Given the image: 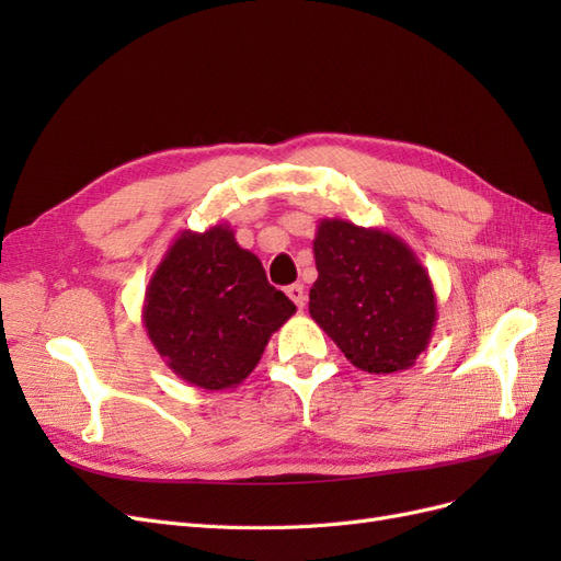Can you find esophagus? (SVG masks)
Instances as JSON below:
<instances>
[{
  "mask_svg": "<svg viewBox=\"0 0 561 561\" xmlns=\"http://www.w3.org/2000/svg\"><path fill=\"white\" fill-rule=\"evenodd\" d=\"M285 293H287V297H290V299L297 304V309H301L304 304H307V293H304V285H301V283L290 285Z\"/></svg>",
  "mask_w": 561,
  "mask_h": 561,
  "instance_id": "34e87169",
  "label": "esophagus"
}]
</instances>
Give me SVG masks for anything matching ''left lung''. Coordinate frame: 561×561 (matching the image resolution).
Listing matches in <instances>:
<instances>
[{
	"label": "left lung",
	"instance_id": "obj_1",
	"mask_svg": "<svg viewBox=\"0 0 561 561\" xmlns=\"http://www.w3.org/2000/svg\"><path fill=\"white\" fill-rule=\"evenodd\" d=\"M318 280L309 313L346 358L369 375L410 369L428 348L437 299L426 266L398 236L346 219H320Z\"/></svg>",
	"mask_w": 561,
	"mask_h": 561
}]
</instances>
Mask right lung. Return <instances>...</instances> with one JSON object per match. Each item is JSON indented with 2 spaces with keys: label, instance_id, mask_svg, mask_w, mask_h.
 <instances>
[{
  "label": "right lung",
  "instance_id": "1",
  "mask_svg": "<svg viewBox=\"0 0 561 561\" xmlns=\"http://www.w3.org/2000/svg\"><path fill=\"white\" fill-rule=\"evenodd\" d=\"M295 304L268 285L257 254L229 225L184 229L149 278L142 322L168 369L190 386L227 390L257 367Z\"/></svg>",
  "mask_w": 561,
  "mask_h": 561
}]
</instances>
